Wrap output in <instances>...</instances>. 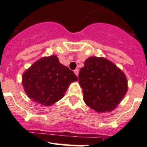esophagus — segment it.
I'll return each instance as SVG.
<instances>
[{
	"instance_id": "esophagus-1",
	"label": "esophagus",
	"mask_w": 147,
	"mask_h": 147,
	"mask_svg": "<svg viewBox=\"0 0 147 147\" xmlns=\"http://www.w3.org/2000/svg\"><path fill=\"white\" fill-rule=\"evenodd\" d=\"M74 72H75V74L78 76V73H79V69H76L74 70Z\"/></svg>"
}]
</instances>
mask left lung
Listing matches in <instances>:
<instances>
[{
    "mask_svg": "<svg viewBox=\"0 0 147 147\" xmlns=\"http://www.w3.org/2000/svg\"><path fill=\"white\" fill-rule=\"evenodd\" d=\"M78 82L86 104L97 113L114 110L127 90L124 72L103 57H89L80 70Z\"/></svg>",
    "mask_w": 147,
    "mask_h": 147,
    "instance_id": "1",
    "label": "left lung"
}]
</instances>
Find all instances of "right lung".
<instances>
[{
    "instance_id": "add662e5",
    "label": "right lung",
    "mask_w": 147,
    "mask_h": 147,
    "mask_svg": "<svg viewBox=\"0 0 147 147\" xmlns=\"http://www.w3.org/2000/svg\"><path fill=\"white\" fill-rule=\"evenodd\" d=\"M76 81L77 76L55 55L38 59L22 75L27 96L44 106H51L63 98L69 84Z\"/></svg>"
}]
</instances>
